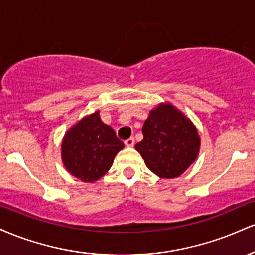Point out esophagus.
<instances>
[{
	"mask_svg": "<svg viewBox=\"0 0 255 255\" xmlns=\"http://www.w3.org/2000/svg\"><path fill=\"white\" fill-rule=\"evenodd\" d=\"M125 145L127 146V147H133V146H134V139H133V137H129V139L126 140Z\"/></svg>",
	"mask_w": 255,
	"mask_h": 255,
	"instance_id": "obj_1",
	"label": "esophagus"
}]
</instances>
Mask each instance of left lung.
Masks as SVG:
<instances>
[{
	"instance_id": "1",
	"label": "left lung",
	"mask_w": 255,
	"mask_h": 255,
	"mask_svg": "<svg viewBox=\"0 0 255 255\" xmlns=\"http://www.w3.org/2000/svg\"><path fill=\"white\" fill-rule=\"evenodd\" d=\"M144 139L135 145L152 172L162 178L182 175L197 159L200 137L195 126L170 103L150 111L142 126Z\"/></svg>"
}]
</instances>
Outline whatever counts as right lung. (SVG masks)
<instances>
[{"label":"right lung","instance_id":"obj_1","mask_svg":"<svg viewBox=\"0 0 255 255\" xmlns=\"http://www.w3.org/2000/svg\"><path fill=\"white\" fill-rule=\"evenodd\" d=\"M124 147L113 128L102 122L97 110L67 131L61 154L64 168L73 176L84 182H95L107 174Z\"/></svg>","mask_w":255,"mask_h":255}]
</instances>
